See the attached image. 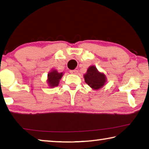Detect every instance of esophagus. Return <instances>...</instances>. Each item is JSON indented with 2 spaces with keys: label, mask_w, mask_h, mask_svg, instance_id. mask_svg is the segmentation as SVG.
<instances>
[{
  "label": "esophagus",
  "mask_w": 149,
  "mask_h": 149,
  "mask_svg": "<svg viewBox=\"0 0 149 149\" xmlns=\"http://www.w3.org/2000/svg\"><path fill=\"white\" fill-rule=\"evenodd\" d=\"M70 72L71 73V74H77L78 71H77V70H70Z\"/></svg>",
  "instance_id": "1"
}]
</instances>
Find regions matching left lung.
<instances>
[{
	"label": "left lung",
	"mask_w": 149,
	"mask_h": 149,
	"mask_svg": "<svg viewBox=\"0 0 149 149\" xmlns=\"http://www.w3.org/2000/svg\"><path fill=\"white\" fill-rule=\"evenodd\" d=\"M84 77L85 83L94 90L102 88L107 81L106 75L103 73L98 71L95 65H91Z\"/></svg>",
	"instance_id": "8db88e82"
}]
</instances>
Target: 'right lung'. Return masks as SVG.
<instances>
[{
	"mask_svg": "<svg viewBox=\"0 0 149 149\" xmlns=\"http://www.w3.org/2000/svg\"><path fill=\"white\" fill-rule=\"evenodd\" d=\"M63 75L62 72H58L56 70H52L49 74H48L47 82L49 84V86L51 88L56 87L58 85L60 80Z\"/></svg>",
	"mask_w": 149,
	"mask_h": 149,
	"instance_id": "right-lung-1",
	"label": "right lung"
}]
</instances>
